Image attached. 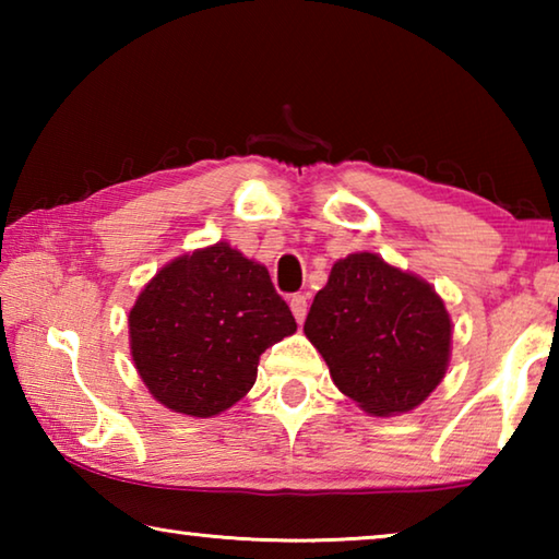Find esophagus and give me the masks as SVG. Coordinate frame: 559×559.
<instances>
[{
	"label": "esophagus",
	"instance_id": "34e87169",
	"mask_svg": "<svg viewBox=\"0 0 559 559\" xmlns=\"http://www.w3.org/2000/svg\"><path fill=\"white\" fill-rule=\"evenodd\" d=\"M290 310H293V316H296L298 323H302V320H306V316H308V296H302V293L293 296L290 298Z\"/></svg>",
	"mask_w": 559,
	"mask_h": 559
}]
</instances>
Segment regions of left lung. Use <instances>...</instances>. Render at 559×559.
Instances as JSON below:
<instances>
[{
  "mask_svg": "<svg viewBox=\"0 0 559 559\" xmlns=\"http://www.w3.org/2000/svg\"><path fill=\"white\" fill-rule=\"evenodd\" d=\"M337 390L367 414L419 406L449 367L451 318L427 281L377 253L340 259L306 318Z\"/></svg>",
  "mask_w": 559,
  "mask_h": 559,
  "instance_id": "8db88e82",
  "label": "left lung"
}]
</instances>
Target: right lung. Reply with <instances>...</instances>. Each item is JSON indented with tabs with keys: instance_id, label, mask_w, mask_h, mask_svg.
I'll use <instances>...</instances> for the list:
<instances>
[{
	"instance_id": "right-lung-1",
	"label": "right lung",
	"mask_w": 559,
	"mask_h": 559,
	"mask_svg": "<svg viewBox=\"0 0 559 559\" xmlns=\"http://www.w3.org/2000/svg\"><path fill=\"white\" fill-rule=\"evenodd\" d=\"M130 353L167 409L214 416L257 382L266 347L296 333V318L266 266L219 241L169 261L128 316Z\"/></svg>"
}]
</instances>
